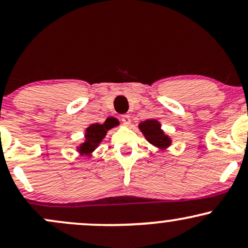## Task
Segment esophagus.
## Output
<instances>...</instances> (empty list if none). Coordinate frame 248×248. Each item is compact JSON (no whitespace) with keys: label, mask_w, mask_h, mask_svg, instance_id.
<instances>
[{"label":"esophagus","mask_w":248,"mask_h":248,"mask_svg":"<svg viewBox=\"0 0 248 248\" xmlns=\"http://www.w3.org/2000/svg\"><path fill=\"white\" fill-rule=\"evenodd\" d=\"M121 120H122V122H124V124H126V126H130V116L129 115H124L121 118Z\"/></svg>","instance_id":"34e87169"}]
</instances>
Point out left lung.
Instances as JSON below:
<instances>
[{
  "label": "left lung",
  "mask_w": 248,
  "mask_h": 248,
  "mask_svg": "<svg viewBox=\"0 0 248 248\" xmlns=\"http://www.w3.org/2000/svg\"><path fill=\"white\" fill-rule=\"evenodd\" d=\"M139 129L143 134L146 140L160 150H166L171 146L172 141L169 135L163 132L161 127V122L152 119L139 124Z\"/></svg>",
  "instance_id": "8db88e82"
}]
</instances>
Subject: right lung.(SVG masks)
Returning a JSON list of instances; mask_svg holds the SVG:
<instances>
[{"label":"right lung","instance_id":"1","mask_svg":"<svg viewBox=\"0 0 248 248\" xmlns=\"http://www.w3.org/2000/svg\"><path fill=\"white\" fill-rule=\"evenodd\" d=\"M113 127L107 124H94L88 126L85 129V141L77 147V152L80 153V155L85 156L92 155V153L99 147V144L105 139L108 130Z\"/></svg>","mask_w":248,"mask_h":248}]
</instances>
